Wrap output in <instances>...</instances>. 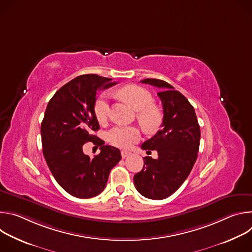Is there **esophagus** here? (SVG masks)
<instances>
[{
	"instance_id": "1",
	"label": "esophagus",
	"mask_w": 252,
	"mask_h": 252,
	"mask_svg": "<svg viewBox=\"0 0 252 252\" xmlns=\"http://www.w3.org/2000/svg\"><path fill=\"white\" fill-rule=\"evenodd\" d=\"M122 157L125 158H126V157H128L129 155H130V153L129 152H127V151H122Z\"/></svg>"
}]
</instances>
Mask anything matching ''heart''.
<instances>
[{
  "label": "heart",
  "instance_id": "obj_1",
  "mask_svg": "<svg viewBox=\"0 0 252 252\" xmlns=\"http://www.w3.org/2000/svg\"><path fill=\"white\" fill-rule=\"evenodd\" d=\"M118 94L137 111V120L147 130L154 131L158 127L161 120L160 113L152 104L154 98L148 90L136 85H128L119 90ZM109 95L106 93H102L95 98L94 103L95 119L99 123H104L109 116ZM139 138L140 131L135 126H116L107 132V140L113 146L123 149L130 148Z\"/></svg>",
  "mask_w": 252,
  "mask_h": 252
}]
</instances>
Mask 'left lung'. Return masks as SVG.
Listing matches in <instances>:
<instances>
[{
	"label": "left lung",
	"instance_id": "1",
	"mask_svg": "<svg viewBox=\"0 0 252 252\" xmlns=\"http://www.w3.org/2000/svg\"><path fill=\"white\" fill-rule=\"evenodd\" d=\"M159 89L162 102L161 128L141 149L158 152V158H143L142 169L133 176L134 187L145 197L163 199L175 192L190 173L200 141V128L193 106L188 98L164 81H140Z\"/></svg>",
	"mask_w": 252,
	"mask_h": 252
}]
</instances>
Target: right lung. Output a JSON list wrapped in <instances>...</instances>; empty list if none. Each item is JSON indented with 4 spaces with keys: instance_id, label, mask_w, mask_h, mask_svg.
<instances>
[{
    "instance_id": "obj_1",
    "label": "right lung",
    "mask_w": 252,
    "mask_h": 252,
    "mask_svg": "<svg viewBox=\"0 0 252 252\" xmlns=\"http://www.w3.org/2000/svg\"><path fill=\"white\" fill-rule=\"evenodd\" d=\"M116 84L97 75L79 76L57 91L46 109L41 126L43 154L57 183L75 197L99 194L122 158L119 149L103 146L104 141L93 134L99 129L94 114L96 92ZM88 141L101 150L93 159L82 152Z\"/></svg>"
}]
</instances>
